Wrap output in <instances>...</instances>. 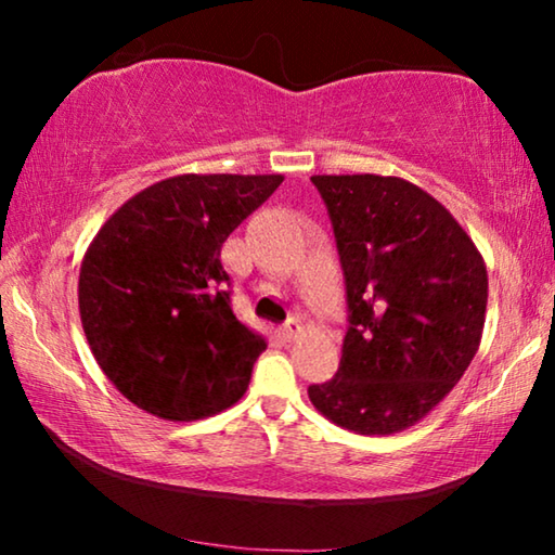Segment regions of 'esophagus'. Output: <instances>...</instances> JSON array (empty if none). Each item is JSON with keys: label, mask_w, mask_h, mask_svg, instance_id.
Segmentation results:
<instances>
[{"label": "esophagus", "mask_w": 555, "mask_h": 555, "mask_svg": "<svg viewBox=\"0 0 555 555\" xmlns=\"http://www.w3.org/2000/svg\"><path fill=\"white\" fill-rule=\"evenodd\" d=\"M300 333H304V325H300V321H298V318H291V321H288V323H284V325H281V327H279V335H281V337H284V340H286V343H294V340H296V337H298Z\"/></svg>", "instance_id": "esophagus-1"}]
</instances>
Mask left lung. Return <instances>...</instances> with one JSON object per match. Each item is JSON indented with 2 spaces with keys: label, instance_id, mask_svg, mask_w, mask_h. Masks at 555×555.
I'll return each instance as SVG.
<instances>
[{
  "label": "left lung",
  "instance_id": "8db88e82",
  "mask_svg": "<svg viewBox=\"0 0 555 555\" xmlns=\"http://www.w3.org/2000/svg\"><path fill=\"white\" fill-rule=\"evenodd\" d=\"M333 220L350 327L313 406L360 436L416 426L473 362L487 267L443 203L399 176H311Z\"/></svg>",
  "mask_w": 555,
  "mask_h": 555
}]
</instances>
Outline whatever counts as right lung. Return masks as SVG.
Returning a JSON list of instances; mask_svg holds the SVG:
<instances>
[{"label": "right lung", "instance_id": "obj_1", "mask_svg": "<svg viewBox=\"0 0 555 555\" xmlns=\"http://www.w3.org/2000/svg\"><path fill=\"white\" fill-rule=\"evenodd\" d=\"M281 173H183L144 188L92 237L78 279L100 370L164 421L215 416L242 399L267 340L230 308L220 247Z\"/></svg>", "mask_w": 555, "mask_h": 555}]
</instances>
